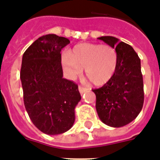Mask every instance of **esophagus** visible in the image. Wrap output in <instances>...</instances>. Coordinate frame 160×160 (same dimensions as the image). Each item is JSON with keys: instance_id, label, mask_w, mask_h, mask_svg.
Here are the masks:
<instances>
[{"instance_id": "34e87169", "label": "esophagus", "mask_w": 160, "mask_h": 160, "mask_svg": "<svg viewBox=\"0 0 160 160\" xmlns=\"http://www.w3.org/2000/svg\"><path fill=\"white\" fill-rule=\"evenodd\" d=\"M88 90V88L86 87H83V86H79V91L81 94H83L84 92H85L86 91Z\"/></svg>"}]
</instances>
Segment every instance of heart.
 I'll list each match as a JSON object with an SVG mask.
<instances>
[{"instance_id": "1", "label": "heart", "mask_w": 160, "mask_h": 160, "mask_svg": "<svg viewBox=\"0 0 160 160\" xmlns=\"http://www.w3.org/2000/svg\"><path fill=\"white\" fill-rule=\"evenodd\" d=\"M62 62L70 79L80 76L84 69L85 76L92 84L102 85L115 74L118 53L111 45L83 43L76 45L70 53H64Z\"/></svg>"}]
</instances>
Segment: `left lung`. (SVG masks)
<instances>
[{
    "label": "left lung",
    "mask_w": 160,
    "mask_h": 160,
    "mask_svg": "<svg viewBox=\"0 0 160 160\" xmlns=\"http://www.w3.org/2000/svg\"><path fill=\"white\" fill-rule=\"evenodd\" d=\"M118 53V65L113 76L102 87L92 89L96 110L102 122L119 128L132 122L141 112L144 102L141 60L129 45L114 37H101Z\"/></svg>",
    "instance_id": "obj_1"
}]
</instances>
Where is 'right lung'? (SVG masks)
Instances as JSON below:
<instances>
[{
    "label": "right lung",
    "instance_id": "right-lung-1",
    "mask_svg": "<svg viewBox=\"0 0 160 160\" xmlns=\"http://www.w3.org/2000/svg\"><path fill=\"white\" fill-rule=\"evenodd\" d=\"M69 43L65 37L45 35L22 55L20 80L24 106L33 124L48 135L72 128L75 108L81 99L77 84L62 77L60 53Z\"/></svg>",
    "mask_w": 160,
    "mask_h": 160
}]
</instances>
